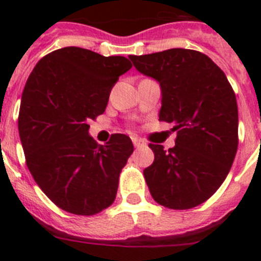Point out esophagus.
<instances>
[{
  "instance_id": "obj_1",
  "label": "esophagus",
  "mask_w": 261,
  "mask_h": 261,
  "mask_svg": "<svg viewBox=\"0 0 261 261\" xmlns=\"http://www.w3.org/2000/svg\"><path fill=\"white\" fill-rule=\"evenodd\" d=\"M132 142H133V145H135V147L146 146V142H145L144 140H141V138H138V137H133Z\"/></svg>"
}]
</instances>
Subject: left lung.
Listing matches in <instances>:
<instances>
[{
    "label": "left lung",
    "instance_id": "obj_1",
    "mask_svg": "<svg viewBox=\"0 0 261 261\" xmlns=\"http://www.w3.org/2000/svg\"><path fill=\"white\" fill-rule=\"evenodd\" d=\"M140 73L159 82V121L177 136L166 151L150 144L153 165L144 176L153 199L166 208H195L214 195L238 149V106L225 73L206 55L172 48L129 56Z\"/></svg>",
    "mask_w": 261,
    "mask_h": 261
}]
</instances>
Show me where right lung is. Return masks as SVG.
<instances>
[{"mask_svg": "<svg viewBox=\"0 0 261 261\" xmlns=\"http://www.w3.org/2000/svg\"><path fill=\"white\" fill-rule=\"evenodd\" d=\"M130 68L126 57L65 47L43 57L27 80L18 117L27 167L62 211L93 216L116 197L133 144L116 133L98 145L87 121L105 112L111 90Z\"/></svg>", "mask_w": 261, "mask_h": 261, "instance_id": "obj_1", "label": "right lung"}]
</instances>
